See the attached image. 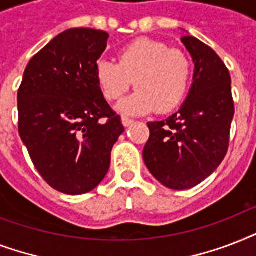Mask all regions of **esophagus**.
I'll list each match as a JSON object with an SVG mask.
<instances>
[{
	"instance_id": "34e87169",
	"label": "esophagus",
	"mask_w": 256,
	"mask_h": 256,
	"mask_svg": "<svg viewBox=\"0 0 256 256\" xmlns=\"http://www.w3.org/2000/svg\"><path fill=\"white\" fill-rule=\"evenodd\" d=\"M122 124H124V128H128V126H130V124H132V122H134V120H130V118H128V116H122Z\"/></svg>"
}]
</instances>
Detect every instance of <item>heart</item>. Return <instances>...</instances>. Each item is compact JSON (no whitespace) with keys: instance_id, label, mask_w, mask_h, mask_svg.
<instances>
[{"instance_id":"obj_1","label":"heart","mask_w":256,"mask_h":256,"mask_svg":"<svg viewBox=\"0 0 256 256\" xmlns=\"http://www.w3.org/2000/svg\"><path fill=\"white\" fill-rule=\"evenodd\" d=\"M191 74L186 54L150 38H138L124 46L118 64L102 58L96 65V85L108 100H120L134 81L136 92L118 104L124 114L174 110L188 92Z\"/></svg>"}]
</instances>
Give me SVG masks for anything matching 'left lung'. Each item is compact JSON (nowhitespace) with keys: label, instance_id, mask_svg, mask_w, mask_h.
<instances>
[{"label":"left lung","instance_id":"8db88e82","mask_svg":"<svg viewBox=\"0 0 256 256\" xmlns=\"http://www.w3.org/2000/svg\"><path fill=\"white\" fill-rule=\"evenodd\" d=\"M180 41L194 62L188 96L168 120L148 122L144 160L152 176L171 190L203 182L222 164L230 140L234 100L228 69L210 46L192 36Z\"/></svg>","mask_w":256,"mask_h":256}]
</instances>
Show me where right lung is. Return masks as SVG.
Masks as SVG:
<instances>
[{"label": "right lung", "instance_id": "right-lung-1", "mask_svg": "<svg viewBox=\"0 0 256 256\" xmlns=\"http://www.w3.org/2000/svg\"><path fill=\"white\" fill-rule=\"evenodd\" d=\"M108 38L88 28L62 32L30 60L18 88L20 136L42 178L64 194L102 182L124 132L96 81Z\"/></svg>", "mask_w": 256, "mask_h": 256}]
</instances>
